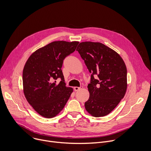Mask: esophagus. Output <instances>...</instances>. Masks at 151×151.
<instances>
[{
    "instance_id": "34e87169",
    "label": "esophagus",
    "mask_w": 151,
    "mask_h": 151,
    "mask_svg": "<svg viewBox=\"0 0 151 151\" xmlns=\"http://www.w3.org/2000/svg\"><path fill=\"white\" fill-rule=\"evenodd\" d=\"M82 88H83V86H81L80 87H74V90H75V91H79V90H81V89H82Z\"/></svg>"
}]
</instances>
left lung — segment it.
<instances>
[{
	"label": "left lung",
	"mask_w": 151,
	"mask_h": 151,
	"mask_svg": "<svg viewBox=\"0 0 151 151\" xmlns=\"http://www.w3.org/2000/svg\"><path fill=\"white\" fill-rule=\"evenodd\" d=\"M76 51L91 73L88 85L90 97L85 103V109L94 117L108 115L125 96V64L118 53L101 43L81 42Z\"/></svg>",
	"instance_id": "1"
}]
</instances>
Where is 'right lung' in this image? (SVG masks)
<instances>
[{"label":"right lung","mask_w":151,"mask_h":151,"mask_svg":"<svg viewBox=\"0 0 151 151\" xmlns=\"http://www.w3.org/2000/svg\"><path fill=\"white\" fill-rule=\"evenodd\" d=\"M78 42L55 41L33 52L23 72L24 96L41 116L51 118L64 108L73 92L67 87L61 67L63 60L73 53ZM61 81L56 84V80Z\"/></svg>","instance_id":"add662e5"}]
</instances>
